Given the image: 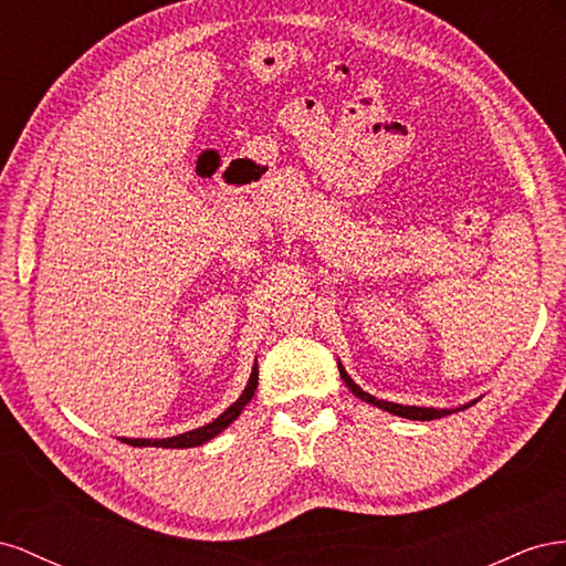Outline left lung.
<instances>
[{
    "mask_svg": "<svg viewBox=\"0 0 566 566\" xmlns=\"http://www.w3.org/2000/svg\"><path fill=\"white\" fill-rule=\"evenodd\" d=\"M338 375H342V379L346 381V386L348 389L358 396L360 400H365V402H373V406H377V408H381V410H386V412H391V415H398V417H406V419H419V422H429V419H439V417H446V415H450V412H460V410H467V408H472L476 400H472V402H467V406H462V408H455V410H436V408H417V406H400V402H389V400H379V398H375V396H369V394H365L358 384H355L348 375H346V369H344V365L338 363Z\"/></svg>",
    "mask_w": 566,
    "mask_h": 566,
    "instance_id": "1",
    "label": "left lung"
}]
</instances>
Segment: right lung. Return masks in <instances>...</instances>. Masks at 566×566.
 I'll return each instance as SVG.
<instances>
[{
    "instance_id": "right-lung-1",
    "label": "right lung",
    "mask_w": 566,
    "mask_h": 566,
    "mask_svg": "<svg viewBox=\"0 0 566 566\" xmlns=\"http://www.w3.org/2000/svg\"><path fill=\"white\" fill-rule=\"evenodd\" d=\"M255 386H258V363L253 365V373H251V379H249V384H247L244 394H241V396L232 402V406H230L228 410H224L218 419H213L211 424L199 427V429H191V431L180 433V436H172V439H120V441L127 443V446H137V448H144V446H156V448H193V446H201V443H206V441L216 439V436H218L222 429H228V427L234 422V419L241 415V410L247 408V402L253 398Z\"/></svg>"
}]
</instances>
